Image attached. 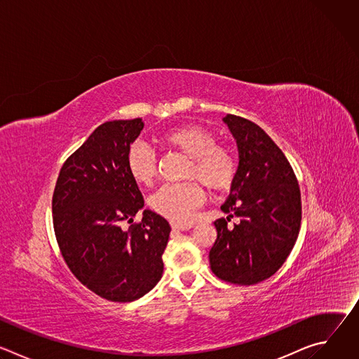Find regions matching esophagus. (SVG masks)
<instances>
[{"instance_id": "obj_1", "label": "esophagus", "mask_w": 359, "mask_h": 359, "mask_svg": "<svg viewBox=\"0 0 359 359\" xmlns=\"http://www.w3.org/2000/svg\"><path fill=\"white\" fill-rule=\"evenodd\" d=\"M193 227V224H173L172 226V229L175 230V231H187V230H190Z\"/></svg>"}]
</instances>
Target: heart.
<instances>
[{
    "label": "heart",
    "instance_id": "b5f03b06",
    "mask_svg": "<svg viewBox=\"0 0 359 359\" xmlns=\"http://www.w3.org/2000/svg\"><path fill=\"white\" fill-rule=\"evenodd\" d=\"M161 142L172 146L189 158L184 176L196 179L210 190L230 187L237 173L234 153L216 144L212 132L198 125H183L165 132ZM129 176L142 186H149L156 177V158L147 146L133 143L126 153ZM204 193L194 182L162 186L150 198V206L162 217L176 223L187 224L193 220L196 210L201 206Z\"/></svg>",
    "mask_w": 359,
    "mask_h": 359
}]
</instances>
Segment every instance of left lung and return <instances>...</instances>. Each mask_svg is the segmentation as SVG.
Returning <instances> with one entry per match:
<instances>
[{"label":"left lung","instance_id":"obj_1","mask_svg":"<svg viewBox=\"0 0 359 359\" xmlns=\"http://www.w3.org/2000/svg\"><path fill=\"white\" fill-rule=\"evenodd\" d=\"M238 150L230 196L215 222L217 238L209 252L212 271L240 285L257 284L284 264L301 227V193L291 165L273 139L254 122L227 115ZM236 215L241 222L226 227Z\"/></svg>","mask_w":359,"mask_h":359}]
</instances>
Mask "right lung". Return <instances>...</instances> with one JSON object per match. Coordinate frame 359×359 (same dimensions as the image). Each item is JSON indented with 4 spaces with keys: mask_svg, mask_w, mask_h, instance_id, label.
I'll use <instances>...</instances> for the list:
<instances>
[{
    "mask_svg": "<svg viewBox=\"0 0 359 359\" xmlns=\"http://www.w3.org/2000/svg\"><path fill=\"white\" fill-rule=\"evenodd\" d=\"M143 129L140 118L97 126L64 163L53 196L54 230L72 274L99 297L130 302L155 287L170 226L151 210L128 231L143 209L129 176L126 153Z\"/></svg>",
    "mask_w": 359,
    "mask_h": 359,
    "instance_id": "add662e5",
    "label": "right lung"
}]
</instances>
